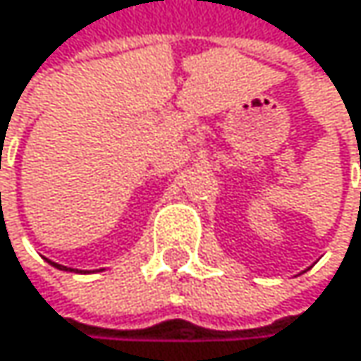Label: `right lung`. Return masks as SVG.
Returning <instances> with one entry per match:
<instances>
[{
	"label": "right lung",
	"mask_w": 361,
	"mask_h": 361,
	"mask_svg": "<svg viewBox=\"0 0 361 361\" xmlns=\"http://www.w3.org/2000/svg\"><path fill=\"white\" fill-rule=\"evenodd\" d=\"M54 269H59V271H71V269H67V267H61V264H56V262H50ZM75 273H80V271H75Z\"/></svg>",
	"instance_id": "right-lung-1"
}]
</instances>
